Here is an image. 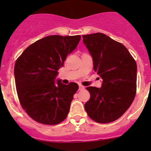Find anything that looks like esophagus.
Returning <instances> with one entry per match:
<instances>
[{
	"label": "esophagus",
	"instance_id": "1",
	"mask_svg": "<svg viewBox=\"0 0 151 151\" xmlns=\"http://www.w3.org/2000/svg\"><path fill=\"white\" fill-rule=\"evenodd\" d=\"M85 88V87L84 86H83V85H79V90H80V91H81V90H83Z\"/></svg>",
	"mask_w": 151,
	"mask_h": 151
}]
</instances>
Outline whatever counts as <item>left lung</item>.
Returning a JSON list of instances; mask_svg holds the SVG:
<instances>
[{
    "label": "left lung",
    "mask_w": 151,
    "mask_h": 151,
    "mask_svg": "<svg viewBox=\"0 0 151 151\" xmlns=\"http://www.w3.org/2000/svg\"><path fill=\"white\" fill-rule=\"evenodd\" d=\"M83 39L94 71L102 79L101 88H87L91 98L85 109L96 122H112L122 116L134 99L137 63L124 45L104 33L84 35Z\"/></svg>",
    "instance_id": "1"
}]
</instances>
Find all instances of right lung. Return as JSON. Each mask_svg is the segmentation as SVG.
I'll list each match as a JSON object with an SVG mask.
<instances>
[{
    "label": "right lung",
    "instance_id": "add662e5",
    "mask_svg": "<svg viewBox=\"0 0 151 151\" xmlns=\"http://www.w3.org/2000/svg\"><path fill=\"white\" fill-rule=\"evenodd\" d=\"M77 36H48L27 47L14 65V78L19 102L37 122L55 125L68 115L78 85H64L56 80L68 55L80 41Z\"/></svg>",
    "mask_w": 151,
    "mask_h": 151
}]
</instances>
